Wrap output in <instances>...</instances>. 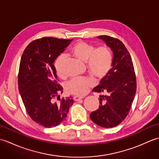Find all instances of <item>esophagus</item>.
I'll return each mask as SVG.
<instances>
[{
    "mask_svg": "<svg viewBox=\"0 0 159 159\" xmlns=\"http://www.w3.org/2000/svg\"><path fill=\"white\" fill-rule=\"evenodd\" d=\"M83 98V97H79V96H74L73 97L74 100H75V101H79L80 100H82Z\"/></svg>",
    "mask_w": 159,
    "mask_h": 159,
    "instance_id": "34e87169",
    "label": "esophagus"
}]
</instances>
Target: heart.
Here are the masks:
<instances>
[{"label": "heart", "instance_id": "heart-1", "mask_svg": "<svg viewBox=\"0 0 159 159\" xmlns=\"http://www.w3.org/2000/svg\"><path fill=\"white\" fill-rule=\"evenodd\" d=\"M95 48L85 42H79L71 48V52L78 59L85 62L89 74L96 80H101L109 73L113 61L111 50L107 46ZM65 57L61 55L54 63V66L59 76L63 75L62 67ZM92 81L88 78H74L66 84L67 92L78 96H83L92 86Z\"/></svg>", "mask_w": 159, "mask_h": 159}]
</instances>
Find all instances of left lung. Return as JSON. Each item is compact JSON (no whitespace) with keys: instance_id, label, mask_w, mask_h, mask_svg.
<instances>
[{"instance_id":"8db88e82","label":"left lung","mask_w":159,"mask_h":159,"mask_svg":"<svg viewBox=\"0 0 159 159\" xmlns=\"http://www.w3.org/2000/svg\"><path fill=\"white\" fill-rule=\"evenodd\" d=\"M113 52L112 68L94 87L99 93V108L91 113V120L98 126L109 128L117 126L129 113L137 89V80L129 52L122 42L108 35H100Z\"/></svg>"}]
</instances>
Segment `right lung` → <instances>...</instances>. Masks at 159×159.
Returning a JSON list of instances; mask_svg holds the SVG:
<instances>
[{
	"mask_svg": "<svg viewBox=\"0 0 159 159\" xmlns=\"http://www.w3.org/2000/svg\"><path fill=\"white\" fill-rule=\"evenodd\" d=\"M72 39L44 37L26 47L20 60L18 89L29 117L39 125L51 128L66 120L70 98L61 99L63 87L59 84L54 61Z\"/></svg>",
	"mask_w": 159,
	"mask_h": 159,
	"instance_id": "obj_1",
	"label": "right lung"
}]
</instances>
